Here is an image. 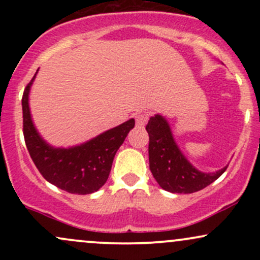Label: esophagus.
Segmentation results:
<instances>
[{
    "label": "esophagus",
    "instance_id": "esophagus-1",
    "mask_svg": "<svg viewBox=\"0 0 260 260\" xmlns=\"http://www.w3.org/2000/svg\"><path fill=\"white\" fill-rule=\"evenodd\" d=\"M149 120L148 112H139L136 115V124L137 127H143Z\"/></svg>",
    "mask_w": 260,
    "mask_h": 260
}]
</instances>
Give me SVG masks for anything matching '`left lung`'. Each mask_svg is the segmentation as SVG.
I'll return each instance as SVG.
<instances>
[{
  "instance_id": "1",
  "label": "left lung",
  "mask_w": 260,
  "mask_h": 260,
  "mask_svg": "<svg viewBox=\"0 0 260 260\" xmlns=\"http://www.w3.org/2000/svg\"><path fill=\"white\" fill-rule=\"evenodd\" d=\"M149 134V168L161 188L172 193H194L221 176L228 166L214 174L198 171L188 162L176 145L168 122L160 115L150 117Z\"/></svg>"
}]
</instances>
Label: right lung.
<instances>
[{
    "instance_id": "obj_1",
    "label": "right lung",
    "mask_w": 260,
    "mask_h": 260,
    "mask_svg": "<svg viewBox=\"0 0 260 260\" xmlns=\"http://www.w3.org/2000/svg\"><path fill=\"white\" fill-rule=\"evenodd\" d=\"M25 86L22 98L23 134L32 162L43 177L56 187L72 194H90L105 184L111 171L116 151L134 127V120L106 131L79 147L55 149L41 139L32 124L28 96L30 85Z\"/></svg>"
}]
</instances>
